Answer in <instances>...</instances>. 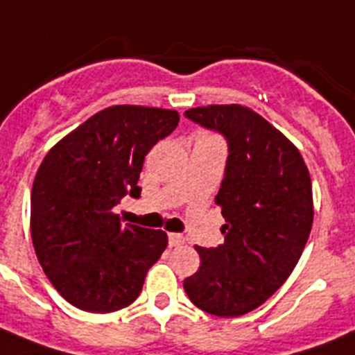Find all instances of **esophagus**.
I'll return each mask as SVG.
<instances>
[{
	"mask_svg": "<svg viewBox=\"0 0 355 355\" xmlns=\"http://www.w3.org/2000/svg\"><path fill=\"white\" fill-rule=\"evenodd\" d=\"M169 246H180L186 243V237L182 236V234H169Z\"/></svg>",
	"mask_w": 355,
	"mask_h": 355,
	"instance_id": "esophagus-1",
	"label": "esophagus"
}]
</instances>
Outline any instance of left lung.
<instances>
[{
  "label": "left lung",
  "instance_id": "left-lung-1",
  "mask_svg": "<svg viewBox=\"0 0 355 355\" xmlns=\"http://www.w3.org/2000/svg\"><path fill=\"white\" fill-rule=\"evenodd\" d=\"M186 118L220 132L229 157L216 205L225 243L195 246L200 268L184 280L189 300L221 318L250 313L284 284L313 227V186L298 148L245 105H207Z\"/></svg>",
  "mask_w": 355,
  "mask_h": 355
}]
</instances>
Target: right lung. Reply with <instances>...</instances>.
Masks as SVG:
<instances>
[{
    "label": "right lung",
    "instance_id": "obj_1",
    "mask_svg": "<svg viewBox=\"0 0 355 355\" xmlns=\"http://www.w3.org/2000/svg\"><path fill=\"white\" fill-rule=\"evenodd\" d=\"M177 110L112 105L62 137L37 169L30 229L46 277L71 306L112 313L139 297L168 234L119 221L144 155L177 128Z\"/></svg>",
    "mask_w": 355,
    "mask_h": 355
}]
</instances>
